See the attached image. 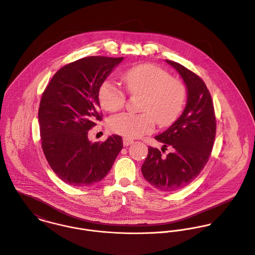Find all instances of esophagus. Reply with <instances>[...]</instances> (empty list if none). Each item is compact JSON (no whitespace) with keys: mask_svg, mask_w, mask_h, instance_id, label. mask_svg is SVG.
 Masks as SVG:
<instances>
[{"mask_svg":"<svg viewBox=\"0 0 255 255\" xmlns=\"http://www.w3.org/2000/svg\"><path fill=\"white\" fill-rule=\"evenodd\" d=\"M134 141L132 139L129 138H124V146H128L130 144H132Z\"/></svg>","mask_w":255,"mask_h":255,"instance_id":"obj_1","label":"esophagus"}]
</instances>
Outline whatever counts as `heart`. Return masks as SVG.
Masks as SVG:
<instances>
[{
    "label": "heart",
    "instance_id": "heart-1",
    "mask_svg": "<svg viewBox=\"0 0 255 255\" xmlns=\"http://www.w3.org/2000/svg\"><path fill=\"white\" fill-rule=\"evenodd\" d=\"M123 81L129 94L144 95L140 105L143 113H122L111 117L108 127L112 132L130 138L139 137L152 132L156 123L167 127L182 114L187 87L161 67L148 63L137 65L124 73ZM98 96L103 110L110 113L121 110L127 100L125 92L111 81L101 85Z\"/></svg>",
    "mask_w": 255,
    "mask_h": 255
}]
</instances>
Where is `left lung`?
I'll return each mask as SVG.
<instances>
[{
	"mask_svg": "<svg viewBox=\"0 0 255 255\" xmlns=\"http://www.w3.org/2000/svg\"><path fill=\"white\" fill-rule=\"evenodd\" d=\"M183 78L188 99L179 119L155 139L173 151L161 156V151L151 146L141 172L154 188L174 192L194 181L206 166L212 153L217 121L211 94L205 82L183 65L166 60ZM167 150V149H166Z\"/></svg>",
	"mask_w": 255,
	"mask_h": 255,
	"instance_id": "8db88e82",
	"label": "left lung"
}]
</instances>
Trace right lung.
Segmentation results:
<instances>
[{"instance_id":"1","label":"right lung","mask_w":255,"mask_h":255,"mask_svg":"<svg viewBox=\"0 0 255 255\" xmlns=\"http://www.w3.org/2000/svg\"><path fill=\"white\" fill-rule=\"evenodd\" d=\"M123 59H78L60 68L42 93L38 109L42 150L51 169L71 186L100 182L123 149V138L117 134L105 141L88 139V130L103 119L99 89Z\"/></svg>"}]
</instances>
